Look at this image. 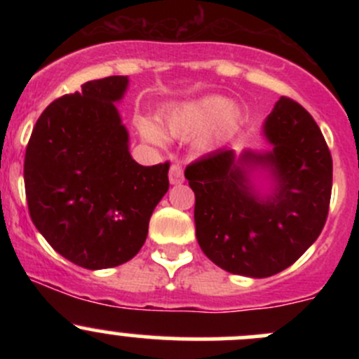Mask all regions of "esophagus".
<instances>
[{"mask_svg":"<svg viewBox=\"0 0 359 359\" xmlns=\"http://www.w3.org/2000/svg\"><path fill=\"white\" fill-rule=\"evenodd\" d=\"M168 179H170V184H173V186L184 182V168L179 165V163H173V165L170 166Z\"/></svg>","mask_w":359,"mask_h":359,"instance_id":"1","label":"esophagus"}]
</instances>
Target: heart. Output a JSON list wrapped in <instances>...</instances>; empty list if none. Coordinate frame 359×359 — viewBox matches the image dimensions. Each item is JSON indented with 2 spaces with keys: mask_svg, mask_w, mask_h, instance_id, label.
Returning a JSON list of instances; mask_svg holds the SVG:
<instances>
[{
  "mask_svg": "<svg viewBox=\"0 0 359 359\" xmlns=\"http://www.w3.org/2000/svg\"><path fill=\"white\" fill-rule=\"evenodd\" d=\"M240 119V109L234 104L224 102L217 95L184 100L173 104L163 114V123L168 135L177 139H189L198 133V144L210 147L220 142ZM137 128L147 142L165 146V135L149 118H137Z\"/></svg>",
  "mask_w": 359,
  "mask_h": 359,
  "instance_id": "heart-1",
  "label": "heart"
}]
</instances>
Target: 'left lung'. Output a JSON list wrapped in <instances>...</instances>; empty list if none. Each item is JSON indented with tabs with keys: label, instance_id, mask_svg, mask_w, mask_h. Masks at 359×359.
I'll return each instance as SVG.
<instances>
[{
	"label": "left lung",
	"instance_id": "1",
	"mask_svg": "<svg viewBox=\"0 0 359 359\" xmlns=\"http://www.w3.org/2000/svg\"><path fill=\"white\" fill-rule=\"evenodd\" d=\"M262 133L271 151L219 149L186 168L194 191L198 243L206 257L233 274L267 278L292 266L316 241L327 222L332 156L313 116L281 97ZM273 180L260 195L252 172Z\"/></svg>",
	"mask_w": 359,
	"mask_h": 359
}]
</instances>
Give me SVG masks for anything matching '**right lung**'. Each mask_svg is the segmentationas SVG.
Here are the masks:
<instances>
[{"instance_id":"1","label":"right lung","mask_w":359,"mask_h":359,"mask_svg":"<svg viewBox=\"0 0 359 359\" xmlns=\"http://www.w3.org/2000/svg\"><path fill=\"white\" fill-rule=\"evenodd\" d=\"M126 88V76H109L53 100L25 149L32 224L57 253L85 269L133 259L170 186L168 161L142 166L130 156L114 104Z\"/></svg>"}]
</instances>
